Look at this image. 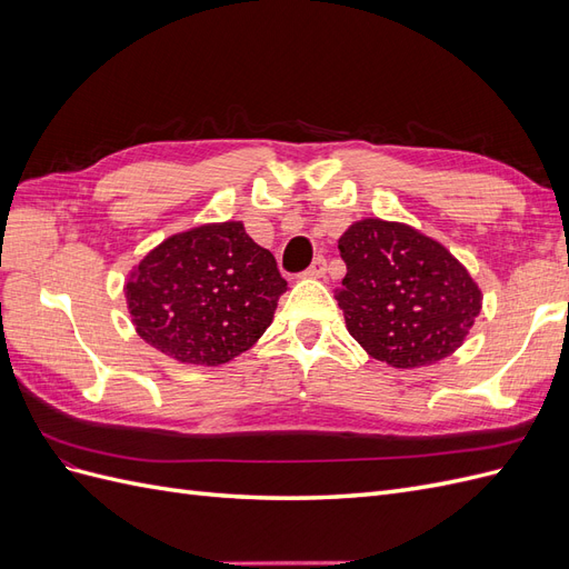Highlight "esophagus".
I'll return each mask as SVG.
<instances>
[{
	"mask_svg": "<svg viewBox=\"0 0 569 569\" xmlns=\"http://www.w3.org/2000/svg\"><path fill=\"white\" fill-rule=\"evenodd\" d=\"M325 270H327V261H325L322 256H318L316 261L311 263V268H308V270L303 272V278H311V280H316V278H322Z\"/></svg>",
	"mask_w": 569,
	"mask_h": 569,
	"instance_id": "34e87169",
	"label": "esophagus"
}]
</instances>
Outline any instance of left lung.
Segmentation results:
<instances>
[{
    "mask_svg": "<svg viewBox=\"0 0 569 569\" xmlns=\"http://www.w3.org/2000/svg\"><path fill=\"white\" fill-rule=\"evenodd\" d=\"M335 291L349 335L391 368L451 356L481 311V291L453 253L403 222L358 220L339 237Z\"/></svg>",
    "mask_w": 569,
    "mask_h": 569,
    "instance_id": "left-lung-1",
    "label": "left lung"
}]
</instances>
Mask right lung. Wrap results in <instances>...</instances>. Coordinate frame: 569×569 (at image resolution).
<instances>
[{
	"label": "right lung",
	"instance_id": "1",
	"mask_svg": "<svg viewBox=\"0 0 569 569\" xmlns=\"http://www.w3.org/2000/svg\"><path fill=\"white\" fill-rule=\"evenodd\" d=\"M284 291L274 256L237 220L168 237L126 284L137 335L192 366H220L251 349Z\"/></svg>",
	"mask_w": 569,
	"mask_h": 569
}]
</instances>
